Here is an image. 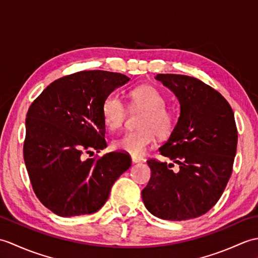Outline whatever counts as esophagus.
Listing matches in <instances>:
<instances>
[{"instance_id": "esophagus-1", "label": "esophagus", "mask_w": 258, "mask_h": 258, "mask_svg": "<svg viewBox=\"0 0 258 258\" xmlns=\"http://www.w3.org/2000/svg\"><path fill=\"white\" fill-rule=\"evenodd\" d=\"M142 160L140 157H136V156H132V163L136 164V163H141Z\"/></svg>"}]
</instances>
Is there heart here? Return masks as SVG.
<instances>
[{"instance_id": "heart-1", "label": "heart", "mask_w": 258, "mask_h": 258, "mask_svg": "<svg viewBox=\"0 0 258 258\" xmlns=\"http://www.w3.org/2000/svg\"><path fill=\"white\" fill-rule=\"evenodd\" d=\"M130 106L132 109H143L140 130L128 132L113 141V149L128 153L132 156H142L157 136L172 132L175 124L174 114L165 107V98L152 85H142L130 93ZM127 109L117 94H109L102 105V115L106 126L112 131L123 125Z\"/></svg>"}]
</instances>
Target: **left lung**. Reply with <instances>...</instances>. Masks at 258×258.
Listing matches in <instances>:
<instances>
[{"label": "left lung", "instance_id": "obj_1", "mask_svg": "<svg viewBox=\"0 0 258 258\" xmlns=\"http://www.w3.org/2000/svg\"><path fill=\"white\" fill-rule=\"evenodd\" d=\"M179 103V117L161 154L176 163L147 161L151 179L142 190L153 215L186 221L208 212L220 200L231 177L236 155L237 128L233 109L220 93L187 75L157 74Z\"/></svg>", "mask_w": 258, "mask_h": 258}]
</instances>
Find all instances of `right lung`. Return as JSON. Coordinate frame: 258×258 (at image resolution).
Listing matches in <instances>:
<instances>
[{
	"instance_id": "right-lung-1",
	"label": "right lung",
	"mask_w": 258,
	"mask_h": 258,
	"mask_svg": "<svg viewBox=\"0 0 258 258\" xmlns=\"http://www.w3.org/2000/svg\"><path fill=\"white\" fill-rule=\"evenodd\" d=\"M130 78L107 71H83L54 81L31 104L23 146L25 166L37 199L62 217L93 214L105 204L131 158L105 149V98Z\"/></svg>"
}]
</instances>
